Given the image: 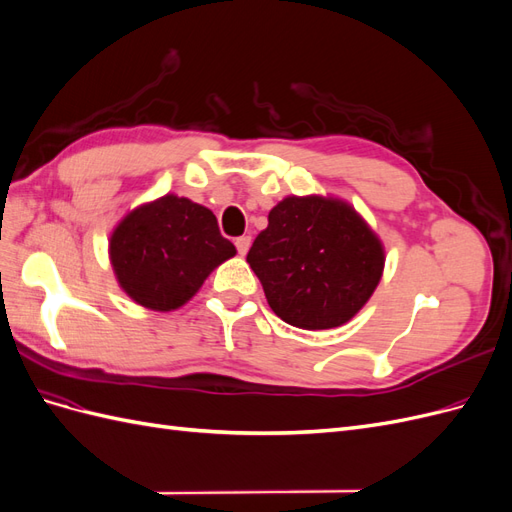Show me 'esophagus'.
Returning a JSON list of instances; mask_svg holds the SVG:
<instances>
[{
	"label": "esophagus",
	"mask_w": 512,
	"mask_h": 512,
	"mask_svg": "<svg viewBox=\"0 0 512 512\" xmlns=\"http://www.w3.org/2000/svg\"><path fill=\"white\" fill-rule=\"evenodd\" d=\"M250 243H252V239H250V237H239V239L235 241V245H237V252H239L241 256H245V254H247V250H250Z\"/></svg>",
	"instance_id": "34e87169"
}]
</instances>
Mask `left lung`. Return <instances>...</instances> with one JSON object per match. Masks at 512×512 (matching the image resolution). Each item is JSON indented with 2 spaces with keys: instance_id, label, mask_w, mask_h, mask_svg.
I'll return each instance as SVG.
<instances>
[{
  "instance_id": "obj_1",
  "label": "left lung",
  "mask_w": 512,
  "mask_h": 512,
  "mask_svg": "<svg viewBox=\"0 0 512 512\" xmlns=\"http://www.w3.org/2000/svg\"><path fill=\"white\" fill-rule=\"evenodd\" d=\"M247 262L273 312L292 327L316 331L348 322L376 290L384 252L378 237L342 200L288 196Z\"/></svg>"
}]
</instances>
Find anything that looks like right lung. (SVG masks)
<instances>
[{
  "instance_id": "add662e5",
  "label": "right lung",
  "mask_w": 512,
  "mask_h": 512,
  "mask_svg": "<svg viewBox=\"0 0 512 512\" xmlns=\"http://www.w3.org/2000/svg\"><path fill=\"white\" fill-rule=\"evenodd\" d=\"M235 254L207 207L173 194L126 215L111 237L119 286L156 312L190 301L207 275Z\"/></svg>"
}]
</instances>
